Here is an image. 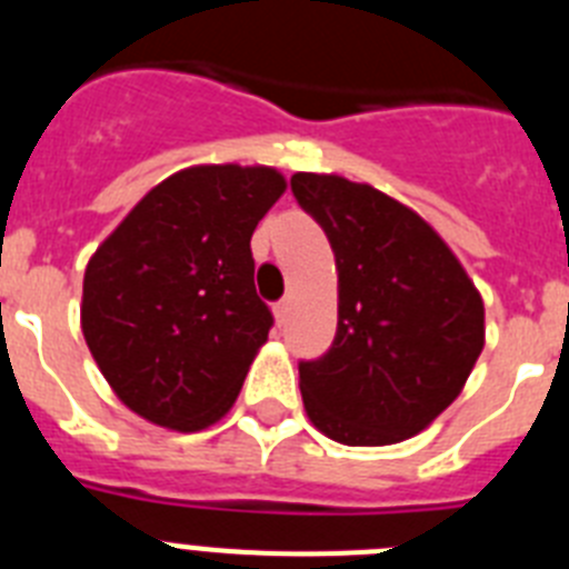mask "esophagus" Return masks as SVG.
I'll return each instance as SVG.
<instances>
[{"label": "esophagus", "instance_id": "esophagus-1", "mask_svg": "<svg viewBox=\"0 0 569 569\" xmlns=\"http://www.w3.org/2000/svg\"><path fill=\"white\" fill-rule=\"evenodd\" d=\"M288 313H290V299H281L279 305H276V319L284 321L288 319Z\"/></svg>", "mask_w": 569, "mask_h": 569}]
</instances>
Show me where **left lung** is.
<instances>
[{
  "mask_svg": "<svg viewBox=\"0 0 569 569\" xmlns=\"http://www.w3.org/2000/svg\"><path fill=\"white\" fill-rule=\"evenodd\" d=\"M296 202L339 273L330 350L299 365L310 421L350 447L399 445L461 393L485 347V301L416 210L333 173H293Z\"/></svg>",
  "mask_w": 569,
  "mask_h": 569,
  "instance_id": "obj_1",
  "label": "left lung"
}]
</instances>
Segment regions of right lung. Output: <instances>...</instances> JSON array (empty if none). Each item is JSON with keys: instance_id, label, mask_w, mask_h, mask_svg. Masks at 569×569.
I'll return each instance as SVG.
<instances>
[{"instance_id": "obj_1", "label": "right lung", "mask_w": 569, "mask_h": 569, "mask_svg": "<svg viewBox=\"0 0 569 569\" xmlns=\"http://www.w3.org/2000/svg\"><path fill=\"white\" fill-rule=\"evenodd\" d=\"M284 188L264 164L184 168L90 256L82 333L136 416L196 433L233 407L273 328L256 296L250 236Z\"/></svg>"}]
</instances>
